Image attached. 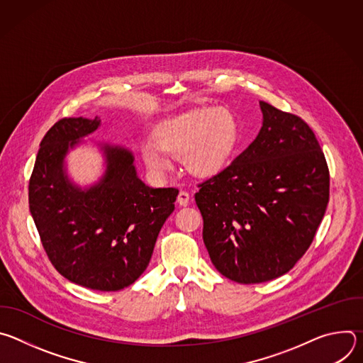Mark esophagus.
<instances>
[{
  "instance_id": "esophagus-1",
  "label": "esophagus",
  "mask_w": 363,
  "mask_h": 363,
  "mask_svg": "<svg viewBox=\"0 0 363 363\" xmlns=\"http://www.w3.org/2000/svg\"><path fill=\"white\" fill-rule=\"evenodd\" d=\"M189 201H191V196H189V194H188V192H185V191H181V192L178 194L177 202H178L181 206H186V205L189 203Z\"/></svg>"
}]
</instances>
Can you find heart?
I'll list each match as a JSON object with an SVG mask.
<instances>
[{"mask_svg": "<svg viewBox=\"0 0 363 363\" xmlns=\"http://www.w3.org/2000/svg\"><path fill=\"white\" fill-rule=\"evenodd\" d=\"M153 142L140 146L145 165L155 175L171 168V158H181L194 175L221 171L237 147L240 123L227 109H194L161 122L152 133Z\"/></svg>", "mask_w": 363, "mask_h": 363, "instance_id": "obj_1", "label": "heart"}]
</instances>
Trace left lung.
Returning a JSON list of instances; mask_svg holds the SVG:
<instances>
[{
    "label": "left lung",
    "instance_id": "obj_1",
    "mask_svg": "<svg viewBox=\"0 0 363 363\" xmlns=\"http://www.w3.org/2000/svg\"><path fill=\"white\" fill-rule=\"evenodd\" d=\"M263 126L195 202L216 269L254 284L290 272L312 244L329 202V169L308 125L260 101Z\"/></svg>",
    "mask_w": 363,
    "mask_h": 363
}]
</instances>
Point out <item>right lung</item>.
<instances>
[{
	"label": "right lung",
	"instance_id": "obj_1",
	"mask_svg": "<svg viewBox=\"0 0 363 363\" xmlns=\"http://www.w3.org/2000/svg\"><path fill=\"white\" fill-rule=\"evenodd\" d=\"M100 119L65 118L40 143L28 185L30 213L55 269L72 283L122 290L146 270L158 234L175 210L177 188L139 179L129 149L100 143L106 169L86 188L72 182L66 157Z\"/></svg>",
	"mask_w": 363,
	"mask_h": 363
}]
</instances>
